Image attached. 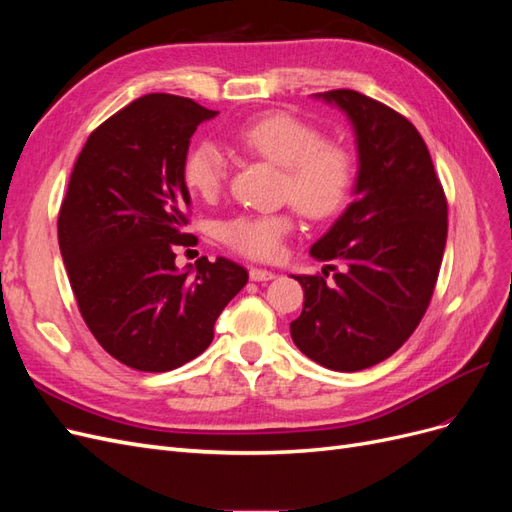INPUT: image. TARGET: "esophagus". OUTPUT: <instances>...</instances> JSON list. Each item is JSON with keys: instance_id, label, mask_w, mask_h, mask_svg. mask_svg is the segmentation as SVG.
Returning a JSON list of instances; mask_svg holds the SVG:
<instances>
[{"instance_id": "1", "label": "esophagus", "mask_w": 512, "mask_h": 512, "mask_svg": "<svg viewBox=\"0 0 512 512\" xmlns=\"http://www.w3.org/2000/svg\"><path fill=\"white\" fill-rule=\"evenodd\" d=\"M275 277V273L273 271H267V269H250V280L252 282H269V280H273Z\"/></svg>"}]
</instances>
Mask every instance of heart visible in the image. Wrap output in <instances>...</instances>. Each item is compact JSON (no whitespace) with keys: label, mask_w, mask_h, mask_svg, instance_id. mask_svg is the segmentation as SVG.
I'll return each instance as SVG.
<instances>
[{"label":"heart","mask_w":512,"mask_h":512,"mask_svg":"<svg viewBox=\"0 0 512 512\" xmlns=\"http://www.w3.org/2000/svg\"><path fill=\"white\" fill-rule=\"evenodd\" d=\"M237 147L282 166V196L312 220H327L346 205L354 183V158L346 145L324 141L322 132L297 115L265 113L245 121L230 134ZM226 158L213 141L194 143L183 160V181L205 200L220 194ZM294 228L292 215H237L220 226L222 241L232 250L271 260Z\"/></svg>","instance_id":"heart-1"}]
</instances>
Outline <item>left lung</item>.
<instances>
[{
    "instance_id": "8db88e82",
    "label": "left lung",
    "mask_w": 512,
    "mask_h": 512,
    "mask_svg": "<svg viewBox=\"0 0 512 512\" xmlns=\"http://www.w3.org/2000/svg\"><path fill=\"white\" fill-rule=\"evenodd\" d=\"M318 98L348 115L359 175L354 200L309 250L346 269L333 282L327 271L294 277L305 301L290 335L318 365L361 371L404 346L427 312L446 245V196L423 136L404 115L352 89Z\"/></svg>"
}]
</instances>
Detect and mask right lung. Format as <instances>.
Listing matches in <instances>:
<instances>
[{"instance_id":"right-lung-1","label":"right lung","mask_w":512,"mask_h":512,"mask_svg":"<svg viewBox=\"0 0 512 512\" xmlns=\"http://www.w3.org/2000/svg\"><path fill=\"white\" fill-rule=\"evenodd\" d=\"M218 111L149 94L89 134L76 158L57 232L59 250L98 344L138 371H170L203 354L213 324L247 284L228 258L179 271L188 226L183 160L200 123Z\"/></svg>"}]
</instances>
